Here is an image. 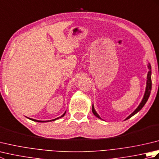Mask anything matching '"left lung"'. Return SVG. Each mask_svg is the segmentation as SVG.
<instances>
[{
	"mask_svg": "<svg viewBox=\"0 0 159 159\" xmlns=\"http://www.w3.org/2000/svg\"><path fill=\"white\" fill-rule=\"evenodd\" d=\"M148 69H149V72H148V73L147 82H146V92H145L143 99H142V100H141V103L139 104V105L138 106L137 109L134 110L133 112L129 116H128L125 120L129 119V118H130L131 117H133L134 115H135L137 113L139 112V111L143 107V106L145 105V104L146 103L148 98H149V96L150 95V92H151V89H152V80H151V73L152 72H151V66H150V63H148ZM92 112L97 117H98V118H100V119H101V117L99 116V115L97 113L96 110L94 109L93 104L92 105Z\"/></svg>",
	"mask_w": 159,
	"mask_h": 159,
	"instance_id": "obj_1",
	"label": "left lung"
}]
</instances>
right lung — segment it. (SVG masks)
<instances>
[{
    "mask_svg": "<svg viewBox=\"0 0 159 159\" xmlns=\"http://www.w3.org/2000/svg\"><path fill=\"white\" fill-rule=\"evenodd\" d=\"M66 111L65 113H64L61 116V117H57V118H55V119H54V120H48V121H39V120H33V119H31V118H29V119H30L31 120H33V121H38V122H47V121H55V120H58V119H59V118H61V117H63L64 116H65V114H66Z\"/></svg>",
    "mask_w": 159,
    "mask_h": 159,
    "instance_id": "right-lung-1",
    "label": "right lung"
}]
</instances>
